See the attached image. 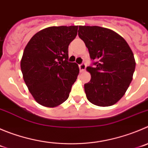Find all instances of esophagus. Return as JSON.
<instances>
[{"label":"esophagus","mask_w":148,"mask_h":148,"mask_svg":"<svg viewBox=\"0 0 148 148\" xmlns=\"http://www.w3.org/2000/svg\"><path fill=\"white\" fill-rule=\"evenodd\" d=\"M79 70H80L81 72H83V71H85V69H86V65L85 63H82V64L79 66Z\"/></svg>","instance_id":"34e87169"}]
</instances>
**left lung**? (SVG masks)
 Listing matches in <instances>:
<instances>
[{
  "instance_id": "8db88e82",
  "label": "left lung",
  "mask_w": 148,
  "mask_h": 148,
  "mask_svg": "<svg viewBox=\"0 0 148 148\" xmlns=\"http://www.w3.org/2000/svg\"><path fill=\"white\" fill-rule=\"evenodd\" d=\"M79 37L88 47L95 67L88 66L90 81L85 84L88 100L99 107L116 103L133 79L136 62L132 50L121 36L99 26H79Z\"/></svg>"
}]
</instances>
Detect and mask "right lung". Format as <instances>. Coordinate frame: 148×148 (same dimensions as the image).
Here are the masks:
<instances>
[{"label":"right lung","instance_id":"right-lung-1","mask_svg":"<svg viewBox=\"0 0 148 148\" xmlns=\"http://www.w3.org/2000/svg\"><path fill=\"white\" fill-rule=\"evenodd\" d=\"M78 26H52L40 30L26 45L20 61L23 79L36 101L55 107L67 100L79 73L68 61V48Z\"/></svg>","mask_w":148,"mask_h":148}]
</instances>
